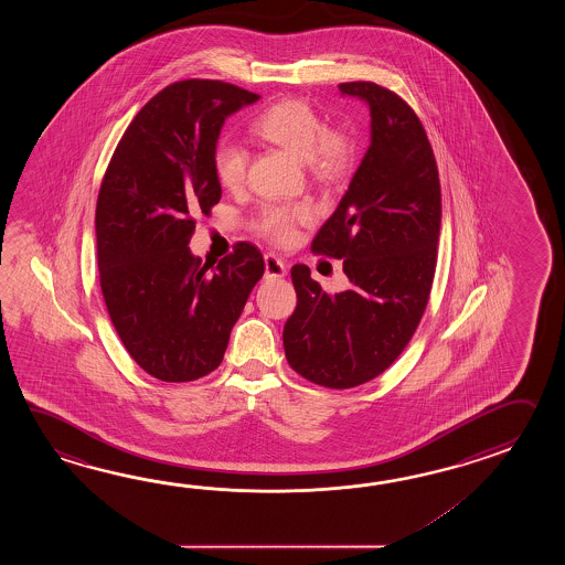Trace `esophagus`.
Here are the masks:
<instances>
[{"instance_id":"34e87169","label":"esophagus","mask_w":565,"mask_h":565,"mask_svg":"<svg viewBox=\"0 0 565 565\" xmlns=\"http://www.w3.org/2000/svg\"><path fill=\"white\" fill-rule=\"evenodd\" d=\"M265 270L268 278H280L287 275V263L278 258L277 254H266Z\"/></svg>"}]
</instances>
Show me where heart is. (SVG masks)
<instances>
[{"label":"heart","mask_w":565,"mask_h":565,"mask_svg":"<svg viewBox=\"0 0 565 565\" xmlns=\"http://www.w3.org/2000/svg\"><path fill=\"white\" fill-rule=\"evenodd\" d=\"M253 131L268 143L278 145L292 156L307 159L312 173L337 178L351 166V141L345 132L329 129L315 108L300 98H285L266 108L253 122ZM212 168L220 185L236 190L246 180L248 151L234 139H220L212 153ZM312 217L307 202H268L256 217L258 232L275 242L288 244L297 226Z\"/></svg>","instance_id":"obj_1"}]
</instances>
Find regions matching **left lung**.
Here are the masks:
<instances>
[{
    "label": "left lung",
    "instance_id": "left-lung-1",
    "mask_svg": "<svg viewBox=\"0 0 565 565\" xmlns=\"http://www.w3.org/2000/svg\"><path fill=\"white\" fill-rule=\"evenodd\" d=\"M370 105L372 145L311 250L343 260L351 288L329 295L290 268L297 307L282 331L288 365L312 384L348 390L384 373L420 324L433 290L443 195L433 145L394 90L341 83Z\"/></svg>",
    "mask_w": 565,
    "mask_h": 565
}]
</instances>
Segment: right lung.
Here are the masks:
<instances>
[{
	"instance_id": "right-lung-1",
	"label": "right lung",
	"mask_w": 565,
	"mask_h": 565,
	"mask_svg": "<svg viewBox=\"0 0 565 565\" xmlns=\"http://www.w3.org/2000/svg\"><path fill=\"white\" fill-rule=\"evenodd\" d=\"M260 96L188 78L159 90L122 132L96 200L98 278L135 363L183 384L224 360L265 260L250 242L216 266L190 253L195 216L222 198L212 153L224 120Z\"/></svg>"
}]
</instances>
